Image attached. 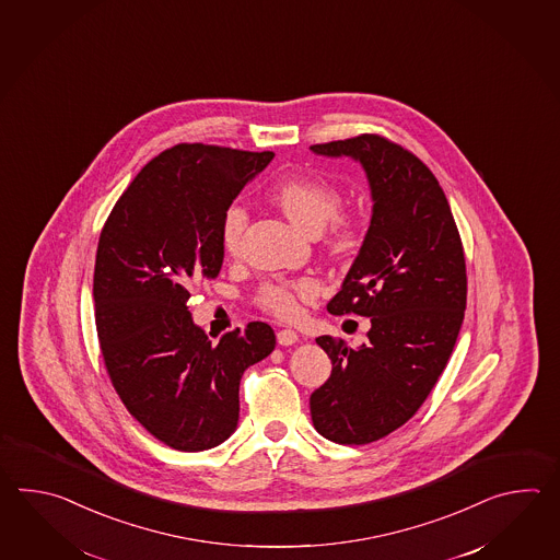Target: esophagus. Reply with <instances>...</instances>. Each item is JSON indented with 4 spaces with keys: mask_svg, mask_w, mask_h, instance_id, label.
Returning a JSON list of instances; mask_svg holds the SVG:
<instances>
[{
    "mask_svg": "<svg viewBox=\"0 0 560 560\" xmlns=\"http://www.w3.org/2000/svg\"><path fill=\"white\" fill-rule=\"evenodd\" d=\"M276 340H278V345L292 346L296 345L300 338H298L296 330H292V328H282V330H278V332H276Z\"/></svg>",
    "mask_w": 560,
    "mask_h": 560,
    "instance_id": "34e87169",
    "label": "esophagus"
}]
</instances>
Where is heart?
Here are the masks:
<instances>
[{"label": "heart", "mask_w": 560, "mask_h": 560, "mask_svg": "<svg viewBox=\"0 0 560 560\" xmlns=\"http://www.w3.org/2000/svg\"><path fill=\"white\" fill-rule=\"evenodd\" d=\"M270 198L310 236L320 234L322 230L328 226V248L334 254L340 256L357 246V220L340 212L345 196L326 179L314 176H285L272 186ZM246 224L248 212L242 203L226 206L220 218V244L226 254H236L240 250ZM316 290L318 288L312 280H276L260 285L256 302L278 318H294L300 312V300L314 296Z\"/></svg>", "instance_id": "b5f03b06"}]
</instances>
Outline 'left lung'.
I'll return each mask as SVG.
<instances>
[{
  "instance_id": "8db88e82",
  "label": "left lung",
  "mask_w": 560,
  "mask_h": 560,
  "mask_svg": "<svg viewBox=\"0 0 560 560\" xmlns=\"http://www.w3.org/2000/svg\"><path fill=\"white\" fill-rule=\"evenodd\" d=\"M352 155L366 170L372 220L334 316L370 318L358 350L320 336L330 378L310 396L314 429L336 444H369L417 415L453 354L466 308L463 240L429 166L378 133L310 145Z\"/></svg>"
}]
</instances>
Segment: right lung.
I'll return each mask as SVG.
<instances>
[{
  "mask_svg": "<svg viewBox=\"0 0 560 560\" xmlns=\"http://www.w3.org/2000/svg\"><path fill=\"white\" fill-rule=\"evenodd\" d=\"M272 158L210 143L167 148L119 196L100 234L95 328L107 376L131 417L182 453L226 441L244 370L275 350L264 322L212 345L186 306L191 288L222 268V212Z\"/></svg>",
  "mask_w": 560,
  "mask_h": 560,
  "instance_id": "add662e5",
  "label": "right lung"
}]
</instances>
